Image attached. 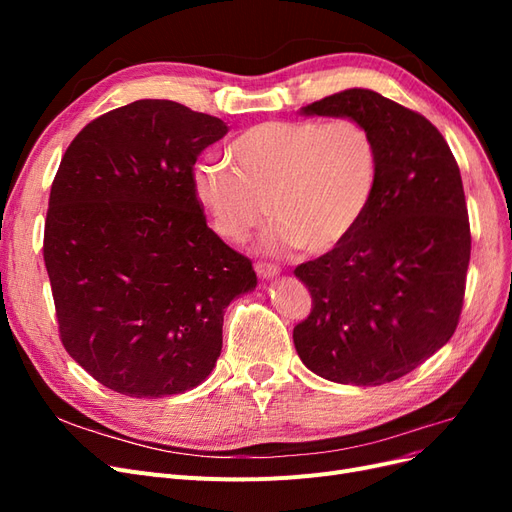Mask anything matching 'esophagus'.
Segmentation results:
<instances>
[{"label": "esophagus", "mask_w": 512, "mask_h": 512, "mask_svg": "<svg viewBox=\"0 0 512 512\" xmlns=\"http://www.w3.org/2000/svg\"><path fill=\"white\" fill-rule=\"evenodd\" d=\"M256 273L260 280H271V277L280 275V267L271 265V262H256Z\"/></svg>", "instance_id": "obj_1"}]
</instances>
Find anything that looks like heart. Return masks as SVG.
<instances>
[{"label":"heart","instance_id":"heart-1","mask_svg":"<svg viewBox=\"0 0 512 512\" xmlns=\"http://www.w3.org/2000/svg\"><path fill=\"white\" fill-rule=\"evenodd\" d=\"M226 156L232 167L196 164L194 194L215 232L235 243L271 211L280 220L271 247L327 254L361 226L378 190L380 147L359 119L262 121L241 132Z\"/></svg>","mask_w":512,"mask_h":512}]
</instances>
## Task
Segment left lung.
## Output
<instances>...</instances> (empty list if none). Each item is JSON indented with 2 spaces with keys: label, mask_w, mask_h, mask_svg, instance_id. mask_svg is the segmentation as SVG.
<instances>
[{
  "label": "left lung",
  "mask_w": 512,
  "mask_h": 512,
  "mask_svg": "<svg viewBox=\"0 0 512 512\" xmlns=\"http://www.w3.org/2000/svg\"><path fill=\"white\" fill-rule=\"evenodd\" d=\"M301 115L363 121L380 147V179L352 237L294 269L312 294L294 348L324 380L393 382L457 329L472 245L459 166L429 119L371 89L339 91Z\"/></svg>",
  "instance_id": "left-lung-1"
}]
</instances>
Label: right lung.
Returning a JSON list of instances; mask_svg holds the SVG:
<instances>
[{"mask_svg":"<svg viewBox=\"0 0 512 512\" xmlns=\"http://www.w3.org/2000/svg\"><path fill=\"white\" fill-rule=\"evenodd\" d=\"M228 126L136 100L76 134L44 222L61 344L128 397L194 389L222 352L224 312L256 288L252 260L207 226L194 164Z\"/></svg>","mask_w":512,"mask_h":512,"instance_id":"1","label":"right lung"}]
</instances>
